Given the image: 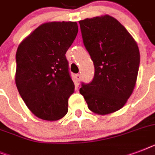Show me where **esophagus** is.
<instances>
[{"label":"esophagus","mask_w":155,"mask_h":155,"mask_svg":"<svg viewBox=\"0 0 155 155\" xmlns=\"http://www.w3.org/2000/svg\"><path fill=\"white\" fill-rule=\"evenodd\" d=\"M75 80H76V82H77V84H79L81 76H80V74H76V75H75Z\"/></svg>","instance_id":"34e87169"}]
</instances>
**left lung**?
Returning a JSON list of instances; mask_svg holds the SVG:
<instances>
[{"instance_id": "1", "label": "left lung", "mask_w": 155, "mask_h": 155, "mask_svg": "<svg viewBox=\"0 0 155 155\" xmlns=\"http://www.w3.org/2000/svg\"><path fill=\"white\" fill-rule=\"evenodd\" d=\"M79 23L95 68L93 80L82 83L80 94L93 113H114L125 105L134 89L140 64L138 47L127 30L109 15Z\"/></svg>"}]
</instances>
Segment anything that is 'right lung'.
Wrapping results in <instances>:
<instances>
[{
	"instance_id": "obj_1",
	"label": "right lung",
	"mask_w": 155,
	"mask_h": 155,
	"mask_svg": "<svg viewBox=\"0 0 155 155\" xmlns=\"http://www.w3.org/2000/svg\"><path fill=\"white\" fill-rule=\"evenodd\" d=\"M77 33L75 21L47 22L18 46L16 86L28 108L41 119L57 120L68 113L75 84L65 54Z\"/></svg>"
}]
</instances>
